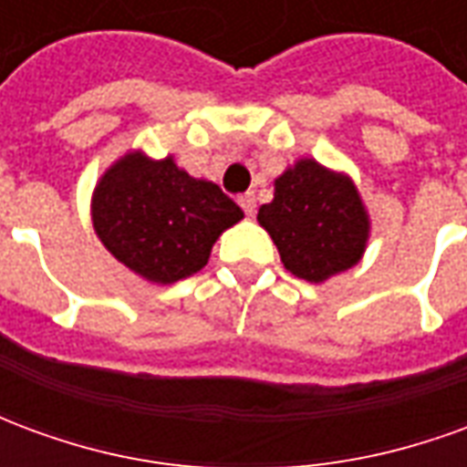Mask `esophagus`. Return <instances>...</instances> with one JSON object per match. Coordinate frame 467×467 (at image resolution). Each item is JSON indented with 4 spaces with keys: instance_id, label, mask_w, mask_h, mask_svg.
<instances>
[{
    "instance_id": "34e87169",
    "label": "esophagus",
    "mask_w": 467,
    "mask_h": 467,
    "mask_svg": "<svg viewBox=\"0 0 467 467\" xmlns=\"http://www.w3.org/2000/svg\"><path fill=\"white\" fill-rule=\"evenodd\" d=\"M240 207H243L247 217H254V207H257V204H254V194H243V197H240Z\"/></svg>"
}]
</instances>
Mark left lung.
<instances>
[{"label": "left lung", "instance_id": "obj_1", "mask_svg": "<svg viewBox=\"0 0 467 467\" xmlns=\"http://www.w3.org/2000/svg\"><path fill=\"white\" fill-rule=\"evenodd\" d=\"M257 223L277 244L283 265L300 280L325 283L350 270L370 240V214L348 172L300 157L275 177L273 202Z\"/></svg>", "mask_w": 467, "mask_h": 467}]
</instances>
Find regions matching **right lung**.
I'll use <instances>...</instances> for the list:
<instances>
[{"label":"right lung","instance_id":"right-lung-1","mask_svg":"<svg viewBox=\"0 0 467 467\" xmlns=\"http://www.w3.org/2000/svg\"><path fill=\"white\" fill-rule=\"evenodd\" d=\"M89 210L107 253L152 285L200 273L217 237L244 217L217 184L184 172L172 154L152 160L144 150L107 167Z\"/></svg>","mask_w":467,"mask_h":467}]
</instances>
